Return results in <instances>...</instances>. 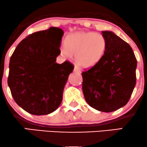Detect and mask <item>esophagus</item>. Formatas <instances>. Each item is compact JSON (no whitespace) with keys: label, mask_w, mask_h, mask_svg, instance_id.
<instances>
[{"label":"esophagus","mask_w":147,"mask_h":147,"mask_svg":"<svg viewBox=\"0 0 147 147\" xmlns=\"http://www.w3.org/2000/svg\"><path fill=\"white\" fill-rule=\"evenodd\" d=\"M74 71L76 72H78V73H80V72H81V70L78 68V67L75 66V68H74Z\"/></svg>","instance_id":"34e87169"}]
</instances>
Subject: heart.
I'll return each mask as SVG.
<instances>
[{"label":"heart","mask_w":147,"mask_h":147,"mask_svg":"<svg viewBox=\"0 0 147 147\" xmlns=\"http://www.w3.org/2000/svg\"><path fill=\"white\" fill-rule=\"evenodd\" d=\"M106 49L107 41L102 34L81 31L67 36L61 53L68 59L75 55L76 63L82 68H88L101 61Z\"/></svg>","instance_id":"heart-1"}]
</instances>
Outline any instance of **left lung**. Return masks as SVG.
Here are the masks:
<instances>
[{
  "label": "left lung",
  "mask_w": 147,
  "mask_h": 147,
  "mask_svg": "<svg viewBox=\"0 0 147 147\" xmlns=\"http://www.w3.org/2000/svg\"><path fill=\"white\" fill-rule=\"evenodd\" d=\"M107 41L104 57L82 72V90L91 107L113 112L129 102L136 84L137 60L132 48L110 31H102Z\"/></svg>",
  "instance_id": "1"
}]
</instances>
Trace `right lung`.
Here are the masks:
<instances>
[{"label": "right lung", "mask_w": 147, "mask_h": 147, "mask_svg": "<svg viewBox=\"0 0 147 147\" xmlns=\"http://www.w3.org/2000/svg\"><path fill=\"white\" fill-rule=\"evenodd\" d=\"M63 31L52 27L20 42L9 61L7 83L11 95L23 110L43 115L58 109L64 86L74 65L56 63Z\"/></svg>", "instance_id": "obj_1"}]
</instances>
